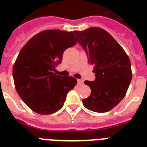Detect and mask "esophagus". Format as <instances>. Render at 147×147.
I'll return each instance as SVG.
<instances>
[{
	"label": "esophagus",
	"instance_id": "1",
	"mask_svg": "<svg viewBox=\"0 0 147 147\" xmlns=\"http://www.w3.org/2000/svg\"><path fill=\"white\" fill-rule=\"evenodd\" d=\"M77 82H78V85H81L83 84V80H78Z\"/></svg>",
	"mask_w": 147,
	"mask_h": 147
}]
</instances>
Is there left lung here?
Listing matches in <instances>:
<instances>
[{
  "instance_id": "8db88e82",
  "label": "left lung",
  "mask_w": 147,
  "mask_h": 147,
  "mask_svg": "<svg viewBox=\"0 0 147 147\" xmlns=\"http://www.w3.org/2000/svg\"><path fill=\"white\" fill-rule=\"evenodd\" d=\"M75 33L88 63L94 66L96 76L94 81L84 82L91 93L82 99L83 105L93 112H108L125 96L132 80L130 60L123 48L102 28L90 27Z\"/></svg>"
}]
</instances>
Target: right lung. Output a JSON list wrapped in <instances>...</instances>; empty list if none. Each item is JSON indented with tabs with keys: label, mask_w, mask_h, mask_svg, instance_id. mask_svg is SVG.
Instances as JSON below:
<instances>
[{
	"label": "right lung",
	"mask_w": 147,
	"mask_h": 147,
	"mask_svg": "<svg viewBox=\"0 0 147 147\" xmlns=\"http://www.w3.org/2000/svg\"><path fill=\"white\" fill-rule=\"evenodd\" d=\"M76 42L75 32L45 30L20 50L13 66V79L18 95L34 112L48 115L60 110L76 85L75 78L53 73L63 52Z\"/></svg>",
	"instance_id": "add662e5"
}]
</instances>
